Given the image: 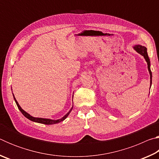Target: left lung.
I'll return each mask as SVG.
<instances>
[{
    "label": "left lung",
    "mask_w": 159,
    "mask_h": 159,
    "mask_svg": "<svg viewBox=\"0 0 159 159\" xmlns=\"http://www.w3.org/2000/svg\"><path fill=\"white\" fill-rule=\"evenodd\" d=\"M134 49L138 53L140 54L141 55L143 56L144 57L145 60L147 62V65H148V70H149V74H150V84L152 85V71H151V69H150V60H149V56H148V54H147V48H145L144 46H142V45H137L135 46H134Z\"/></svg>",
    "instance_id": "obj_1"
}]
</instances>
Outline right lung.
<instances>
[{
  "instance_id": "1",
  "label": "right lung",
  "mask_w": 159,
  "mask_h": 159,
  "mask_svg": "<svg viewBox=\"0 0 159 159\" xmlns=\"http://www.w3.org/2000/svg\"><path fill=\"white\" fill-rule=\"evenodd\" d=\"M13 96H14V95H13ZM14 99L15 101L16 102V104H17V106L18 107V109L20 110V111L22 113V114L25 116L26 118H27L28 119L31 120V121H34V122H36V123H43V124H45V125H51V124H56V123H60L61 121H63V120L65 119V118L68 116L69 114H70V112H71L72 108L70 109V111L67 113V114L64 116V117H62L61 118H60V119H58V120H52V119H48V118H35V117H33L31 116V115H29L28 113H26L25 111H24V110L21 108V107L19 105L18 102L16 100L15 98L14 97Z\"/></svg>"
}]
</instances>
